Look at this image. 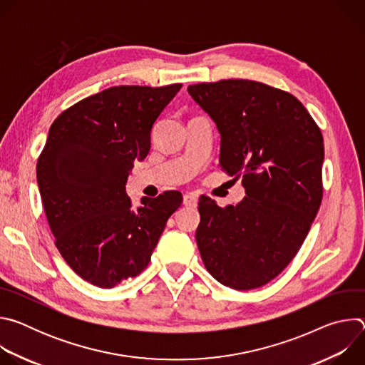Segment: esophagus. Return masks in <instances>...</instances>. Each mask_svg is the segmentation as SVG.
Masks as SVG:
<instances>
[{
    "label": "esophagus",
    "instance_id": "esophagus-1",
    "mask_svg": "<svg viewBox=\"0 0 365 365\" xmlns=\"http://www.w3.org/2000/svg\"><path fill=\"white\" fill-rule=\"evenodd\" d=\"M183 205L189 206V207H196L197 205V197L193 195H185L183 196Z\"/></svg>",
    "mask_w": 365,
    "mask_h": 365
}]
</instances>
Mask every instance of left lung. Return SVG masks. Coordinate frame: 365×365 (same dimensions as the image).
<instances>
[{
	"label": "left lung",
	"instance_id": "1",
	"mask_svg": "<svg viewBox=\"0 0 365 365\" xmlns=\"http://www.w3.org/2000/svg\"><path fill=\"white\" fill-rule=\"evenodd\" d=\"M221 134L220 163L247 196L199 199L196 242L206 270L235 290L262 287L300 250L322 202L324 137L292 93L248 79L189 85Z\"/></svg>",
	"mask_w": 365,
	"mask_h": 365
}]
</instances>
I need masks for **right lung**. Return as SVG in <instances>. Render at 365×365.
I'll list each match as a JSON object with an SVG mask.
<instances>
[{
	"label": "right lung",
	"mask_w": 365,
	"mask_h": 365,
	"mask_svg": "<svg viewBox=\"0 0 365 365\" xmlns=\"http://www.w3.org/2000/svg\"><path fill=\"white\" fill-rule=\"evenodd\" d=\"M182 88L113 86L65 110L51 124L37 160V183L55 244L88 283L111 289L138 276L183 197L168 190L125 192L135 160L150 151L155 120Z\"/></svg>",
	"instance_id": "obj_1"
}]
</instances>
